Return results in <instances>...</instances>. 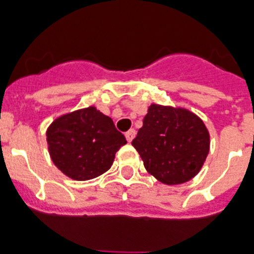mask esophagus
<instances>
[{
	"instance_id": "obj_1",
	"label": "esophagus",
	"mask_w": 254,
	"mask_h": 254,
	"mask_svg": "<svg viewBox=\"0 0 254 254\" xmlns=\"http://www.w3.org/2000/svg\"><path fill=\"white\" fill-rule=\"evenodd\" d=\"M125 137H127V142H131V140L134 139V137H135V130H134V129L127 130V133H125Z\"/></svg>"
}]
</instances>
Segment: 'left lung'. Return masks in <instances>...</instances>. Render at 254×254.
I'll return each mask as SVG.
<instances>
[{"label": "left lung", "instance_id": "8db88e82", "mask_svg": "<svg viewBox=\"0 0 254 254\" xmlns=\"http://www.w3.org/2000/svg\"><path fill=\"white\" fill-rule=\"evenodd\" d=\"M131 144L151 176L165 185H181L203 168L210 140L205 124L193 112L151 104Z\"/></svg>", "mask_w": 254, "mask_h": 254}]
</instances>
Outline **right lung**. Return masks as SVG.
<instances>
[{
  "label": "right lung",
  "mask_w": 254,
  "mask_h": 254,
  "mask_svg": "<svg viewBox=\"0 0 254 254\" xmlns=\"http://www.w3.org/2000/svg\"><path fill=\"white\" fill-rule=\"evenodd\" d=\"M50 157L62 173L74 181L106 173L127 143L112 119L94 106L62 115L46 130Z\"/></svg>",
  "instance_id": "1"
}]
</instances>
